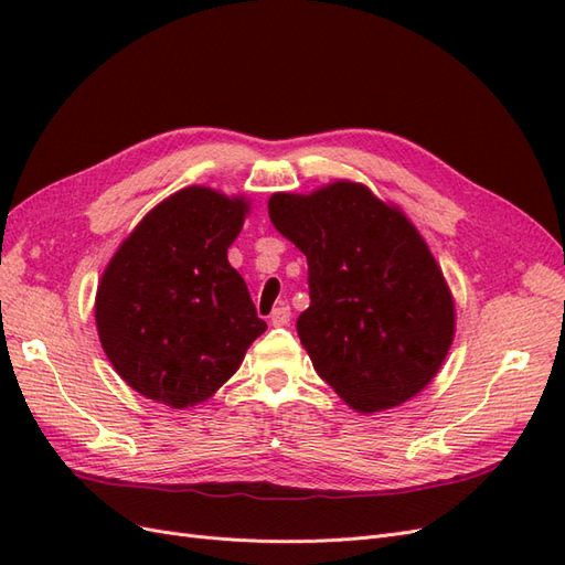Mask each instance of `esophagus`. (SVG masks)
Returning a JSON list of instances; mask_svg holds the SVG:
<instances>
[{
  "instance_id": "1",
  "label": "esophagus",
  "mask_w": 565,
  "mask_h": 565,
  "mask_svg": "<svg viewBox=\"0 0 565 565\" xmlns=\"http://www.w3.org/2000/svg\"><path fill=\"white\" fill-rule=\"evenodd\" d=\"M289 318H292V313H289V306H278L276 311L270 313V324L273 328H285V324L289 322Z\"/></svg>"
}]
</instances>
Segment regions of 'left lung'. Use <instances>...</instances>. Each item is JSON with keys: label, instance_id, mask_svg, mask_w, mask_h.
I'll return each mask as SVG.
<instances>
[{"label": "left lung", "instance_id": "1", "mask_svg": "<svg viewBox=\"0 0 565 565\" xmlns=\"http://www.w3.org/2000/svg\"><path fill=\"white\" fill-rule=\"evenodd\" d=\"M268 216L309 262L297 332L320 377L365 415L417 396L455 337L452 295L419 231L351 181L270 195Z\"/></svg>", "mask_w": 565, "mask_h": 565}]
</instances>
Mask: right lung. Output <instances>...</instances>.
<instances>
[{
	"instance_id": "right-lung-1",
	"label": "right lung",
	"mask_w": 565,
	"mask_h": 565,
	"mask_svg": "<svg viewBox=\"0 0 565 565\" xmlns=\"http://www.w3.org/2000/svg\"><path fill=\"white\" fill-rule=\"evenodd\" d=\"M249 202L188 185L119 245L96 292L108 361L141 396L185 409L228 382L266 322L228 247Z\"/></svg>"
}]
</instances>
